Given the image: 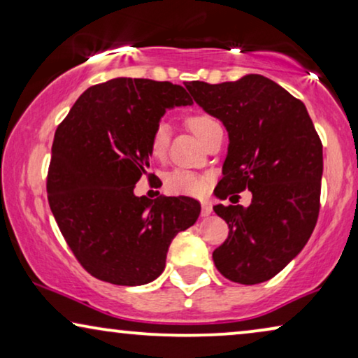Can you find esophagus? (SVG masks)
Returning a JSON list of instances; mask_svg holds the SVG:
<instances>
[{"instance_id":"esophagus-1","label":"esophagus","mask_w":358,"mask_h":358,"mask_svg":"<svg viewBox=\"0 0 358 358\" xmlns=\"http://www.w3.org/2000/svg\"><path fill=\"white\" fill-rule=\"evenodd\" d=\"M213 213V207L210 202H203L202 203V217H210Z\"/></svg>"}]
</instances>
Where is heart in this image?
<instances>
[{
	"label": "heart",
	"instance_id": "b5f03b06",
	"mask_svg": "<svg viewBox=\"0 0 358 358\" xmlns=\"http://www.w3.org/2000/svg\"><path fill=\"white\" fill-rule=\"evenodd\" d=\"M218 122L213 117L197 114L192 115L189 119V127L195 135L199 136V140L202 141L205 134L212 129L213 125H217ZM169 143V127L164 122H161L155 127L153 134L150 138V153L153 158L161 159L166 155ZM166 187L174 194H182V195H192V197H199L203 195L207 190V180L202 176L192 173V171L185 169H174L166 176Z\"/></svg>",
	"mask_w": 358,
	"mask_h": 358
}]
</instances>
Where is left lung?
<instances>
[{
	"mask_svg": "<svg viewBox=\"0 0 358 358\" xmlns=\"http://www.w3.org/2000/svg\"><path fill=\"white\" fill-rule=\"evenodd\" d=\"M185 87L228 131L223 179L215 195L224 200L244 189L252 194L248 208L236 202L213 207L229 228L227 241L213 251L215 266L231 282H266L301 252L316 227L320 136L305 104L262 75L220 85L190 81Z\"/></svg>",
	"mask_w": 358,
	"mask_h": 358,
	"instance_id": "obj_1",
	"label": "left lung"
}]
</instances>
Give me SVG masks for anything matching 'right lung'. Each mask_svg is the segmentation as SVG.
I'll list each match as a JSON object with an SVG mask.
<instances>
[{"label":"right lung","instance_id":"obj_1","mask_svg":"<svg viewBox=\"0 0 358 358\" xmlns=\"http://www.w3.org/2000/svg\"><path fill=\"white\" fill-rule=\"evenodd\" d=\"M192 104L189 92L169 81L114 78L83 92L58 125L48 203L92 277L129 287L153 282L176 234L197 222V200L134 192L150 168V138L161 117Z\"/></svg>","mask_w":358,"mask_h":358}]
</instances>
